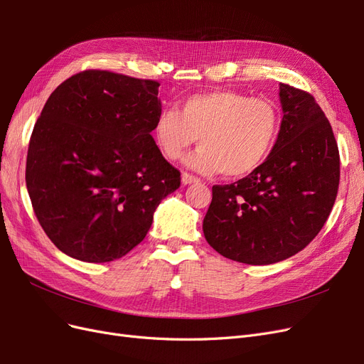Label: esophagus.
<instances>
[{
	"instance_id": "34e87169",
	"label": "esophagus",
	"mask_w": 364,
	"mask_h": 364,
	"mask_svg": "<svg viewBox=\"0 0 364 364\" xmlns=\"http://www.w3.org/2000/svg\"><path fill=\"white\" fill-rule=\"evenodd\" d=\"M200 182L199 178H196V176L190 174V173H182V183L183 185H191V183H197Z\"/></svg>"
}]
</instances>
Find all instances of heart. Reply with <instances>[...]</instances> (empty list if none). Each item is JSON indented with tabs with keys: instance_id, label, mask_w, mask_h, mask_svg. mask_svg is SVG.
Returning <instances> with one entry per match:
<instances>
[{
	"instance_id": "heart-1",
	"label": "heart",
	"mask_w": 364,
	"mask_h": 364,
	"mask_svg": "<svg viewBox=\"0 0 364 364\" xmlns=\"http://www.w3.org/2000/svg\"><path fill=\"white\" fill-rule=\"evenodd\" d=\"M279 107L264 98L235 91H211L186 97L174 109H164L153 124V139L168 161L183 158L191 168L245 178L267 161L281 135Z\"/></svg>"
}]
</instances>
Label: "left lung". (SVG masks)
Returning a JSON list of instances; mask_svg holds the SVG:
<instances>
[{"instance_id": "1", "label": "left lung", "mask_w": 364, "mask_h": 364, "mask_svg": "<svg viewBox=\"0 0 364 364\" xmlns=\"http://www.w3.org/2000/svg\"><path fill=\"white\" fill-rule=\"evenodd\" d=\"M281 135L258 170L214 185L203 234L225 258L264 266L311 243L331 213L340 156L331 124L311 94L279 83Z\"/></svg>"}]
</instances>
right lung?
Returning <instances> with one entry per match:
<instances>
[{"instance_id":"obj_1","label":"right lung","mask_w":364,"mask_h":364,"mask_svg":"<svg viewBox=\"0 0 364 364\" xmlns=\"http://www.w3.org/2000/svg\"><path fill=\"white\" fill-rule=\"evenodd\" d=\"M159 83L87 70L60 83L30 138L26 183L54 246L107 262L138 246L181 173L151 136Z\"/></svg>"}]
</instances>
